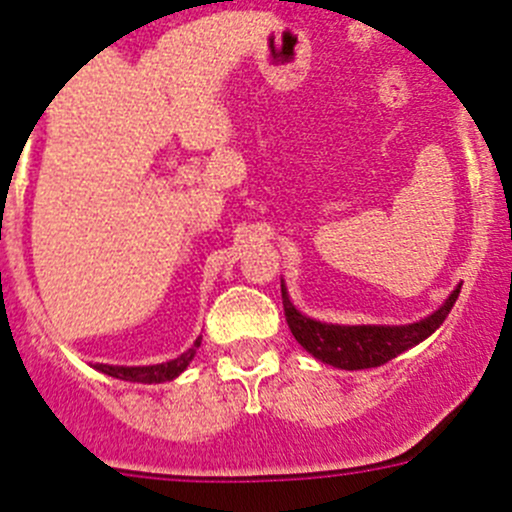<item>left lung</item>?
I'll list each match as a JSON object with an SVG mask.
<instances>
[{
    "label": "left lung",
    "mask_w": 512,
    "mask_h": 512,
    "mask_svg": "<svg viewBox=\"0 0 512 512\" xmlns=\"http://www.w3.org/2000/svg\"><path fill=\"white\" fill-rule=\"evenodd\" d=\"M462 285L451 290V296L436 308L431 316L405 326H339L321 324L316 319H308L298 311L288 298L285 285H280L283 293L285 321L296 336V342L321 359L324 365L339 367V370H367V367H380L393 357L403 354L405 349L421 344L426 336L434 334L444 319L449 316L451 306L457 303Z\"/></svg>",
    "instance_id": "left-lung-1"
}]
</instances>
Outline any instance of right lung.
<instances>
[{
	"mask_svg": "<svg viewBox=\"0 0 512 512\" xmlns=\"http://www.w3.org/2000/svg\"><path fill=\"white\" fill-rule=\"evenodd\" d=\"M201 347V336L193 342L191 349L181 354V357L163 362V365H147V367H114V365H94L96 370L104 372L109 377H117V380H130V382H145V385H155V382H168L173 377L181 375L188 365H191L193 354Z\"/></svg>",
	"mask_w": 512,
	"mask_h": 512,
	"instance_id": "right-lung-1",
	"label": "right lung"
}]
</instances>
